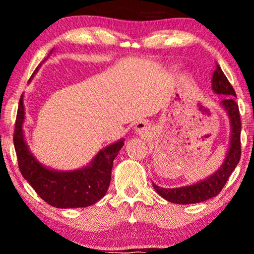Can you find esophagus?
<instances>
[{
  "label": "esophagus",
  "instance_id": "1",
  "mask_svg": "<svg viewBox=\"0 0 254 254\" xmlns=\"http://www.w3.org/2000/svg\"><path fill=\"white\" fill-rule=\"evenodd\" d=\"M135 132L142 137H148L151 133V127L147 122H138L135 127Z\"/></svg>",
  "mask_w": 254,
  "mask_h": 254
}]
</instances>
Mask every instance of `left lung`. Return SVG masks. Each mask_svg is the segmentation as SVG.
<instances>
[{"label": "left lung", "mask_w": 254, "mask_h": 254, "mask_svg": "<svg viewBox=\"0 0 254 254\" xmlns=\"http://www.w3.org/2000/svg\"><path fill=\"white\" fill-rule=\"evenodd\" d=\"M211 87L216 94L226 95L221 105L226 110L227 115L230 119V127H232V137H230V145L224 159L223 165L212 174L211 177L206 178L205 180L193 184L190 186H184V188L177 189H164L153 184L154 189L161 197L166 200L176 204H194L204 202L206 199L217 196L223 186L226 185L227 180L229 179L232 172L235 170L239 160L241 156V121L239 106L235 101V90L232 84L229 83L228 78L223 74L222 69L216 64L214 74H212Z\"/></svg>", "instance_id": "left-lung-1"}]
</instances>
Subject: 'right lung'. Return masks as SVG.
Wrapping results in <instances>:
<instances>
[{"mask_svg":"<svg viewBox=\"0 0 254 254\" xmlns=\"http://www.w3.org/2000/svg\"><path fill=\"white\" fill-rule=\"evenodd\" d=\"M24 119L25 110L21 95L14 129V147L22 177L43 200L61 209L84 208L97 203L105 196L110 186L113 160L124 145V139L99 151L92 164L87 167L58 172L44 167L30 153L22 131Z\"/></svg>","mask_w":254,"mask_h":254,"instance_id":"right-lung-1","label":"right lung"}]
</instances>
